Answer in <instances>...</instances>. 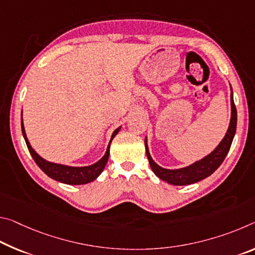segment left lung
Masks as SVG:
<instances>
[{
	"instance_id": "1",
	"label": "left lung",
	"mask_w": 255,
	"mask_h": 255,
	"mask_svg": "<svg viewBox=\"0 0 255 255\" xmlns=\"http://www.w3.org/2000/svg\"><path fill=\"white\" fill-rule=\"evenodd\" d=\"M230 110H232V113H230L228 129L227 131H226L224 138L221 139V142L217 145V147L213 149L211 153H209L208 155L202 157L201 160H197L194 163L186 165V167L183 168L167 169L157 164L155 161L152 159L147 145V136L145 137V149H146V155L153 172H154L160 179L167 181L168 184L176 186L191 185L207 178L209 176H211L212 173L220 167L222 161L225 160L226 155H227V153L229 152L230 146H232L234 136H235L236 132L237 111L235 103H234V94L232 86H230Z\"/></svg>"
}]
</instances>
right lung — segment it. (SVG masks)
<instances>
[{
  "label": "right lung",
  "instance_id": "right-lung-1",
  "mask_svg": "<svg viewBox=\"0 0 255 255\" xmlns=\"http://www.w3.org/2000/svg\"><path fill=\"white\" fill-rule=\"evenodd\" d=\"M120 129H121V126L117 128L116 130L112 132L110 142H109V145L107 147V151L99 161H96L95 163L90 164V165H85V167H72V165L50 162V161L43 159L38 153H36L35 149L31 147L29 140L27 138L25 127H23L22 111H21L22 136L23 138H25L27 147L29 149L30 155L33 156L36 164H37L38 167L44 171V173H46L50 178L67 185H84V184L91 183V181L98 178V177L104 170V167H106V164L109 160V154H110V145H111L112 139L115 138L116 135L120 131Z\"/></svg>",
  "mask_w": 255,
  "mask_h": 255
}]
</instances>
